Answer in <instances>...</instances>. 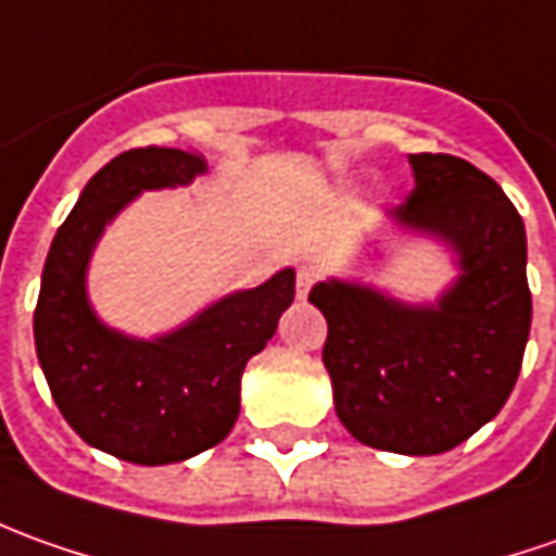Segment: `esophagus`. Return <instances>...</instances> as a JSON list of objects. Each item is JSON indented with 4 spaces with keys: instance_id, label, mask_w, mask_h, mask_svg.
<instances>
[{
    "instance_id": "1",
    "label": "esophagus",
    "mask_w": 556,
    "mask_h": 556,
    "mask_svg": "<svg viewBox=\"0 0 556 556\" xmlns=\"http://www.w3.org/2000/svg\"><path fill=\"white\" fill-rule=\"evenodd\" d=\"M316 277H319V274H316L313 267H298V298H307Z\"/></svg>"
}]
</instances>
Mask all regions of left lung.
<instances>
[{"label":"left lung","instance_id":"1","mask_svg":"<svg viewBox=\"0 0 556 556\" xmlns=\"http://www.w3.org/2000/svg\"><path fill=\"white\" fill-rule=\"evenodd\" d=\"M414 191L389 210L441 237L459 277L435 304H405L371 286L316 282L326 362L346 432L377 451H453L508 402L532 323L527 230L486 173L453 154H410Z\"/></svg>","mask_w":556,"mask_h":556}]
</instances>
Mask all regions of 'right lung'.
<instances>
[{"label":"right lung","instance_id":"add662e5","mask_svg":"<svg viewBox=\"0 0 556 556\" xmlns=\"http://www.w3.org/2000/svg\"><path fill=\"white\" fill-rule=\"evenodd\" d=\"M206 161L182 149L112 157L56 230L33 316L36 353L60 414L97 451L136 466L182 463L225 441L240 414V377L294 301L286 267L233 292L154 341L103 326L88 301V262L103 228L142 191L194 182Z\"/></svg>","mask_w":556,"mask_h":556}]
</instances>
